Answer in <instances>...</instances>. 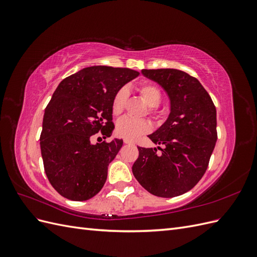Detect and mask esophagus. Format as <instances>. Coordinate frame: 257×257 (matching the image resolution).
Returning a JSON list of instances; mask_svg holds the SVG:
<instances>
[{
    "mask_svg": "<svg viewBox=\"0 0 257 257\" xmlns=\"http://www.w3.org/2000/svg\"><path fill=\"white\" fill-rule=\"evenodd\" d=\"M124 144H126V145H133L134 143L132 142V141H128V139H124Z\"/></svg>",
    "mask_w": 257,
    "mask_h": 257,
    "instance_id": "34e87169",
    "label": "esophagus"
}]
</instances>
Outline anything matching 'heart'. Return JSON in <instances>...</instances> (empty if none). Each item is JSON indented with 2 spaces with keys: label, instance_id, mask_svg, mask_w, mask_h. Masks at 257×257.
I'll return each instance as SVG.
<instances>
[{
  "label": "heart",
  "instance_id": "b5f03b06",
  "mask_svg": "<svg viewBox=\"0 0 257 257\" xmlns=\"http://www.w3.org/2000/svg\"><path fill=\"white\" fill-rule=\"evenodd\" d=\"M137 92L144 102L149 106V112L152 115L158 114V106L161 104L163 98V93L157 84L152 82H144L137 87ZM126 99V90L120 89L115 93L112 103L111 110L114 115H119L124 109V104ZM150 124L145 120H134L124 116L116 123L115 133L118 136L134 141L137 137L147 134L150 131Z\"/></svg>",
  "mask_w": 257,
  "mask_h": 257
}]
</instances>
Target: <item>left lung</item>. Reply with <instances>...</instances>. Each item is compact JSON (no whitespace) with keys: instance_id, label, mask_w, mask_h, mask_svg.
Instances as JSON below:
<instances>
[{"instance_id":"8db88e82","label":"left lung","mask_w":257,"mask_h":257,"mask_svg":"<svg viewBox=\"0 0 257 257\" xmlns=\"http://www.w3.org/2000/svg\"><path fill=\"white\" fill-rule=\"evenodd\" d=\"M142 73L164 89L170 113L149 135L157 148L138 147L132 170L148 192L159 197L182 195L206 173L217 139L216 109L208 92L195 78L174 68L143 69Z\"/></svg>"}]
</instances>
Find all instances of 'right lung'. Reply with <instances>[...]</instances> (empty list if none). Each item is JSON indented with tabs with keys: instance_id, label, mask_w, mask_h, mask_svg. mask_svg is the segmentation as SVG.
<instances>
[{
	"instance_id": "add662e5",
	"label": "right lung",
	"mask_w": 257,
	"mask_h": 257,
	"mask_svg": "<svg viewBox=\"0 0 257 257\" xmlns=\"http://www.w3.org/2000/svg\"><path fill=\"white\" fill-rule=\"evenodd\" d=\"M138 75L130 68L91 66L58 85L45 109L40 144L46 176L60 195L82 201L102 190L123 141L93 145L91 137L98 132L104 139L111 136L112 98Z\"/></svg>"
}]
</instances>
